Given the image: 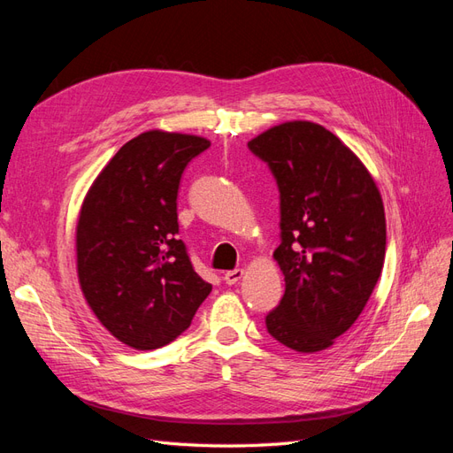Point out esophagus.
Here are the masks:
<instances>
[{
	"label": "esophagus",
	"mask_w": 453,
	"mask_h": 453,
	"mask_svg": "<svg viewBox=\"0 0 453 453\" xmlns=\"http://www.w3.org/2000/svg\"><path fill=\"white\" fill-rule=\"evenodd\" d=\"M242 278H243V270H242V268L228 270V272H225V276H223V280H225L226 285H234V283H238Z\"/></svg>",
	"instance_id": "34e87169"
}]
</instances>
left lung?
Returning a JSON list of instances; mask_svg holds the SVG:
<instances>
[{
  "label": "left lung",
  "mask_w": 453,
  "mask_h": 453,
  "mask_svg": "<svg viewBox=\"0 0 453 453\" xmlns=\"http://www.w3.org/2000/svg\"><path fill=\"white\" fill-rule=\"evenodd\" d=\"M280 190L273 258L285 276L266 328L300 353L331 348L357 321L386 258V213L363 162L333 132L283 122L248 143Z\"/></svg>",
  "instance_id": "8db88e82"
}]
</instances>
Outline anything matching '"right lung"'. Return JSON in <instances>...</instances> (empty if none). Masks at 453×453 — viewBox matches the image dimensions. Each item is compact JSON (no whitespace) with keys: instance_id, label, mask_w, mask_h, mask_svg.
<instances>
[{"instance_id":"add662e5","label":"right lung","mask_w":453,"mask_h":453,"mask_svg":"<svg viewBox=\"0 0 453 453\" xmlns=\"http://www.w3.org/2000/svg\"><path fill=\"white\" fill-rule=\"evenodd\" d=\"M208 147L198 135L143 132L117 150L81 208V289L100 323L134 349L170 344L211 293L177 238L181 175Z\"/></svg>"}]
</instances>
